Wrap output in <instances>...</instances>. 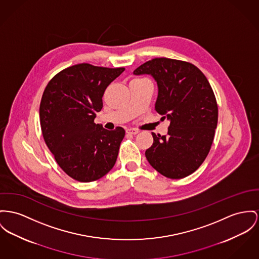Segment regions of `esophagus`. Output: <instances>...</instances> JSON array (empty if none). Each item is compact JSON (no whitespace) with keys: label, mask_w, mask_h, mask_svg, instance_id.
I'll return each instance as SVG.
<instances>
[{"label":"esophagus","mask_w":259,"mask_h":259,"mask_svg":"<svg viewBox=\"0 0 259 259\" xmlns=\"http://www.w3.org/2000/svg\"><path fill=\"white\" fill-rule=\"evenodd\" d=\"M125 132H126L127 135H138L139 133L138 130H136V128H127Z\"/></svg>","instance_id":"esophagus-1"}]
</instances>
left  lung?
Here are the masks:
<instances>
[{"mask_svg": "<svg viewBox=\"0 0 259 259\" xmlns=\"http://www.w3.org/2000/svg\"><path fill=\"white\" fill-rule=\"evenodd\" d=\"M134 73L155 79V110L170 121L167 136L152 133L147 161L167 178L188 177L205 160L217 127L218 106L205 75L190 63L168 58L148 61Z\"/></svg>", "mask_w": 259, "mask_h": 259, "instance_id": "left-lung-1", "label": "left lung"}]
</instances>
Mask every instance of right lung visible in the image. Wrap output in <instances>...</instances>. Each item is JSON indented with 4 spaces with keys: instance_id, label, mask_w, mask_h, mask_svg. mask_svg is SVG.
Masks as SVG:
<instances>
[{
    "instance_id": "obj_1",
    "label": "right lung",
    "mask_w": 259,
    "mask_h": 259,
    "mask_svg": "<svg viewBox=\"0 0 259 259\" xmlns=\"http://www.w3.org/2000/svg\"><path fill=\"white\" fill-rule=\"evenodd\" d=\"M124 68L78 64L57 73L45 88L39 109L44 140L62 170L75 181L101 179L115 165L124 130L95 123L104 92Z\"/></svg>"
}]
</instances>
